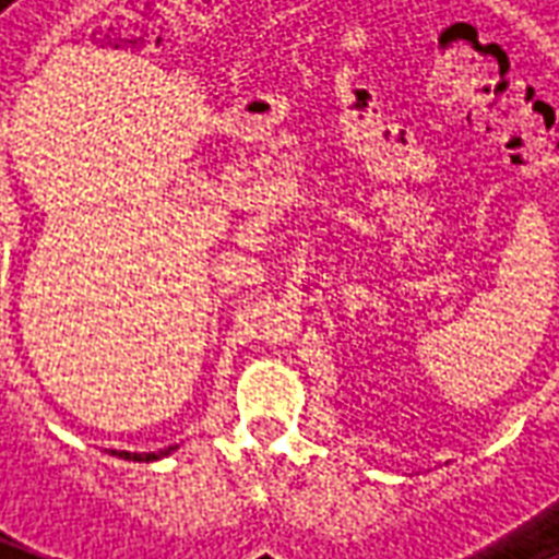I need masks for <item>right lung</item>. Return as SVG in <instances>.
I'll return each instance as SVG.
<instances>
[{
    "mask_svg": "<svg viewBox=\"0 0 559 559\" xmlns=\"http://www.w3.org/2000/svg\"><path fill=\"white\" fill-rule=\"evenodd\" d=\"M178 447H169V450H160V452H128V450H112V455L118 459H124V462H160L166 459L169 452H175Z\"/></svg>",
    "mask_w": 559,
    "mask_h": 559,
    "instance_id": "obj_1",
    "label": "right lung"
}]
</instances>
